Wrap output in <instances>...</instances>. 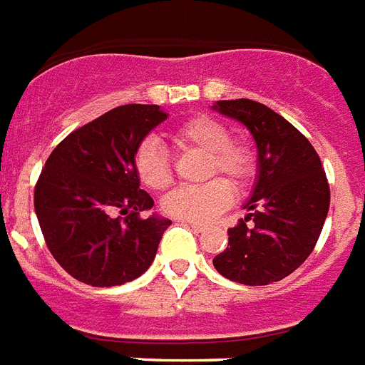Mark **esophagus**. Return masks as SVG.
<instances>
[{
    "instance_id": "obj_1",
    "label": "esophagus",
    "mask_w": 365,
    "mask_h": 365,
    "mask_svg": "<svg viewBox=\"0 0 365 365\" xmlns=\"http://www.w3.org/2000/svg\"><path fill=\"white\" fill-rule=\"evenodd\" d=\"M185 224H187L189 227H191V230H193V232H202V230H205V226H202V224H197V222H185Z\"/></svg>"
}]
</instances>
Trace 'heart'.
I'll return each instance as SVG.
<instances>
[{"instance_id":"b5f03b06","label":"heart","mask_w":365,"mask_h":365,"mask_svg":"<svg viewBox=\"0 0 365 365\" xmlns=\"http://www.w3.org/2000/svg\"><path fill=\"white\" fill-rule=\"evenodd\" d=\"M182 149H197L207 155L205 174H224L235 185H245L257 170V158L250 145L230 139V130L210 116H195L172 132ZM135 172L149 189H164L172 182L168 153L157 138L145 139L135 153ZM226 180H212L197 187H178L163 199V210L172 218L205 222L230 207L233 187Z\"/></svg>"}]
</instances>
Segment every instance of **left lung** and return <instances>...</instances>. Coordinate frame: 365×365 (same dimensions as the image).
<instances>
[{"mask_svg":"<svg viewBox=\"0 0 365 365\" xmlns=\"http://www.w3.org/2000/svg\"><path fill=\"white\" fill-rule=\"evenodd\" d=\"M220 115L241 122L257 143V180L249 214L227 230V249L212 260L226 279L268 285L310 257L329 210V185L312 143L272 108L250 99L216 101ZM253 220L250 227L246 226Z\"/></svg>","mask_w":365,"mask_h":365,"instance_id":"left-lung-1","label":"left lung"}]
</instances>
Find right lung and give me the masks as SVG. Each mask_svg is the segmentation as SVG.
Wrapping results in <instances>:
<instances>
[{
  "mask_svg": "<svg viewBox=\"0 0 365 365\" xmlns=\"http://www.w3.org/2000/svg\"><path fill=\"white\" fill-rule=\"evenodd\" d=\"M166 118L158 105H122L68 133L47 158L36 216L53 258L78 282L124 285L155 260L172 222L139 218L155 201L139 187L135 153Z\"/></svg>",
  "mask_w": 365,
  "mask_h": 365,
  "instance_id": "1",
  "label": "right lung"
}]
</instances>
